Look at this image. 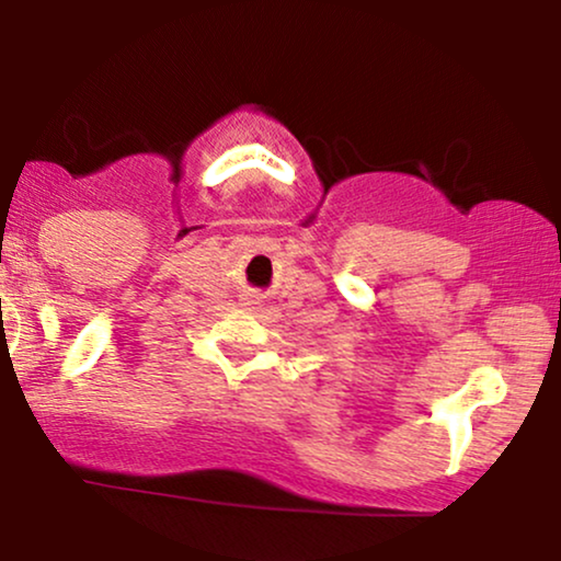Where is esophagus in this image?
Segmentation results:
<instances>
[{"label":"esophagus","mask_w":561,"mask_h":561,"mask_svg":"<svg viewBox=\"0 0 561 561\" xmlns=\"http://www.w3.org/2000/svg\"><path fill=\"white\" fill-rule=\"evenodd\" d=\"M244 306H257V298H248V301H244Z\"/></svg>","instance_id":"obj_1"}]
</instances>
